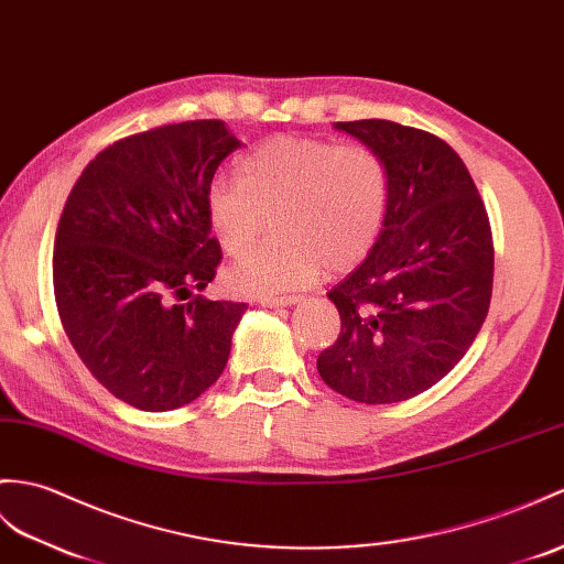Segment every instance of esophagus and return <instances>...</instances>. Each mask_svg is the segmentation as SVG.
Here are the masks:
<instances>
[{
    "label": "esophagus",
    "mask_w": 564,
    "mask_h": 564,
    "mask_svg": "<svg viewBox=\"0 0 564 564\" xmlns=\"http://www.w3.org/2000/svg\"><path fill=\"white\" fill-rule=\"evenodd\" d=\"M300 300H303L300 295H261L257 297V303L264 307H285V305L300 303Z\"/></svg>",
    "instance_id": "obj_1"
}]
</instances>
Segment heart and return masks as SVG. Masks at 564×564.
<instances>
[{
  "mask_svg": "<svg viewBox=\"0 0 564 564\" xmlns=\"http://www.w3.org/2000/svg\"><path fill=\"white\" fill-rule=\"evenodd\" d=\"M238 180L206 192L208 226L230 257L276 235L228 271L242 293H281L344 273L372 252L389 199L387 165L368 143L273 137L238 163Z\"/></svg>",
  "mask_w": 564,
  "mask_h": 564,
  "instance_id": "obj_1",
  "label": "heart"
}]
</instances>
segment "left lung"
Instances as JSON below:
<instances>
[{
    "label": "left lung",
    "instance_id": "1",
    "mask_svg": "<svg viewBox=\"0 0 564 564\" xmlns=\"http://www.w3.org/2000/svg\"><path fill=\"white\" fill-rule=\"evenodd\" d=\"M336 127L382 155L389 199L372 252L329 291L341 332L317 370L350 401L397 403L437 384L476 341L492 295V230L447 141L389 120Z\"/></svg>",
    "mask_w": 564,
    "mask_h": 564
}]
</instances>
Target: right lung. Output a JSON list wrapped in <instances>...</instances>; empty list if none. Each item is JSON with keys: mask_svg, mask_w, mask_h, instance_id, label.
<instances>
[{"mask_svg": "<svg viewBox=\"0 0 564 564\" xmlns=\"http://www.w3.org/2000/svg\"><path fill=\"white\" fill-rule=\"evenodd\" d=\"M240 147L220 120L124 137L90 161L55 235L64 334L98 382L139 411H173L226 368L247 303L194 295L216 279L206 192Z\"/></svg>", "mask_w": 564, "mask_h": 564, "instance_id": "add662e5", "label": "right lung"}]
</instances>
